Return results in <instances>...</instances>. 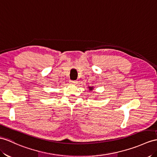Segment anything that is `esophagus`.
<instances>
[{
    "instance_id": "esophagus-1",
    "label": "esophagus",
    "mask_w": 157,
    "mask_h": 157,
    "mask_svg": "<svg viewBox=\"0 0 157 157\" xmlns=\"http://www.w3.org/2000/svg\"><path fill=\"white\" fill-rule=\"evenodd\" d=\"M69 82H70V84H71V85H76V84L77 83V81H70Z\"/></svg>"
}]
</instances>
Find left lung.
I'll return each instance as SVG.
<instances>
[{"instance_id":"left-lung-1","label":"left lung","mask_w":157,"mask_h":157,"mask_svg":"<svg viewBox=\"0 0 157 157\" xmlns=\"http://www.w3.org/2000/svg\"><path fill=\"white\" fill-rule=\"evenodd\" d=\"M89 90H92L93 89V86H90V87L89 86Z\"/></svg>"}]
</instances>
